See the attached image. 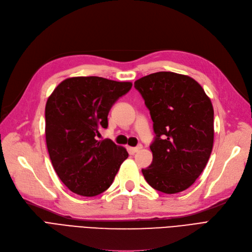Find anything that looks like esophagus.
<instances>
[{
	"mask_svg": "<svg viewBox=\"0 0 252 252\" xmlns=\"http://www.w3.org/2000/svg\"><path fill=\"white\" fill-rule=\"evenodd\" d=\"M142 148V146L141 145H138L137 147H129L128 148V152L131 153V154H135V153H137V152H139Z\"/></svg>",
	"mask_w": 252,
	"mask_h": 252,
	"instance_id": "obj_1",
	"label": "esophagus"
}]
</instances>
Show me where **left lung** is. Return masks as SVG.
<instances>
[{
    "instance_id": "1",
    "label": "left lung",
    "mask_w": 252,
    "mask_h": 252,
    "mask_svg": "<svg viewBox=\"0 0 252 252\" xmlns=\"http://www.w3.org/2000/svg\"><path fill=\"white\" fill-rule=\"evenodd\" d=\"M154 123L153 162L142 169L158 191L174 194L188 189L206 167L214 143V109L194 79L171 71L135 81Z\"/></svg>"
}]
</instances>
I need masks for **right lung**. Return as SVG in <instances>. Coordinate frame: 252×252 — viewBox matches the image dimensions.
<instances>
[{
    "label": "right lung",
    "mask_w": 252,
    "mask_h": 252,
    "mask_svg": "<svg viewBox=\"0 0 252 252\" xmlns=\"http://www.w3.org/2000/svg\"><path fill=\"white\" fill-rule=\"evenodd\" d=\"M132 85L73 77L62 81L46 100V147L56 173L71 192L92 197L106 191L128 157L125 147L95 136L107 128L111 107Z\"/></svg>",
    "instance_id": "add662e5"
}]
</instances>
